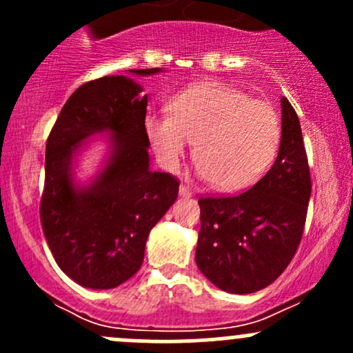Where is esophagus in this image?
<instances>
[{
	"label": "esophagus",
	"instance_id": "obj_1",
	"mask_svg": "<svg viewBox=\"0 0 353 353\" xmlns=\"http://www.w3.org/2000/svg\"><path fill=\"white\" fill-rule=\"evenodd\" d=\"M179 194L183 198H191V196H193V191H191L188 186H181L179 188Z\"/></svg>",
	"mask_w": 353,
	"mask_h": 353
}]
</instances>
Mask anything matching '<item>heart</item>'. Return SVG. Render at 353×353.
<instances>
[{
	"mask_svg": "<svg viewBox=\"0 0 353 353\" xmlns=\"http://www.w3.org/2000/svg\"><path fill=\"white\" fill-rule=\"evenodd\" d=\"M143 128L167 170H176L196 141L199 177L220 191L252 186L270 169L282 140L272 105L220 81H199L177 92L169 114H148Z\"/></svg>",
	"mask_w": 353,
	"mask_h": 353,
	"instance_id": "heart-1",
	"label": "heart"
}]
</instances>
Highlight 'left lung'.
I'll return each instance as SVG.
<instances>
[{
	"instance_id": "obj_1",
	"label": "left lung",
	"mask_w": 353,
	"mask_h": 353,
	"mask_svg": "<svg viewBox=\"0 0 353 353\" xmlns=\"http://www.w3.org/2000/svg\"><path fill=\"white\" fill-rule=\"evenodd\" d=\"M309 198L311 174L301 123L282 97V140L272 169L237 196L198 199L199 272L230 294L268 287L301 244Z\"/></svg>"
}]
</instances>
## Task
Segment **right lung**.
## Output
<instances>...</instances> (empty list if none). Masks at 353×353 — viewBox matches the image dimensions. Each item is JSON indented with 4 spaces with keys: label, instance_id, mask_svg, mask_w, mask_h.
Returning a JSON list of instances; mask_svg holds the SVG:
<instances>
[{
    "label": "right lung",
    "instance_id": "1",
    "mask_svg": "<svg viewBox=\"0 0 353 353\" xmlns=\"http://www.w3.org/2000/svg\"><path fill=\"white\" fill-rule=\"evenodd\" d=\"M155 74L160 68L128 70ZM126 74L102 77L71 94L46 143L41 223L59 268L81 287L104 290L140 270L155 223L179 193V181L150 170L145 116L148 97ZM110 134L103 170L78 187L72 163L94 134Z\"/></svg>",
    "mask_w": 353,
    "mask_h": 353
}]
</instances>
